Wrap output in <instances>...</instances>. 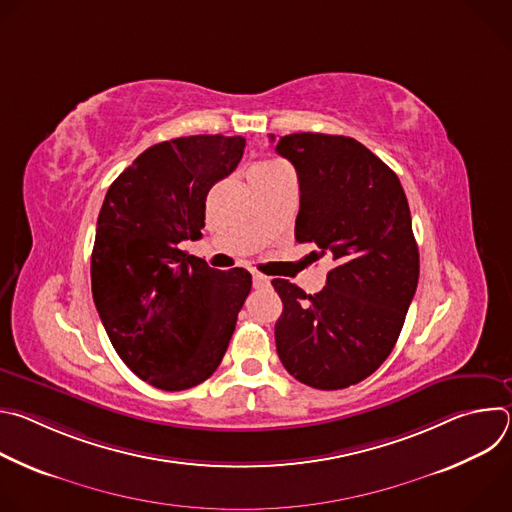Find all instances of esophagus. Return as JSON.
<instances>
[{"label": "esophagus", "mask_w": 512, "mask_h": 512, "mask_svg": "<svg viewBox=\"0 0 512 512\" xmlns=\"http://www.w3.org/2000/svg\"><path fill=\"white\" fill-rule=\"evenodd\" d=\"M253 287L255 289H263V287H271V279L261 275V273H253Z\"/></svg>", "instance_id": "34e87169"}]
</instances>
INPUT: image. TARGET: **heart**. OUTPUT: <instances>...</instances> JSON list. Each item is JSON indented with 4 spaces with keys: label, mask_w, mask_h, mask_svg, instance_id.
I'll use <instances>...</instances> for the list:
<instances>
[{
    "label": "heart",
    "mask_w": 512,
    "mask_h": 512,
    "mask_svg": "<svg viewBox=\"0 0 512 512\" xmlns=\"http://www.w3.org/2000/svg\"><path fill=\"white\" fill-rule=\"evenodd\" d=\"M275 166H279V164H275V162H265V164H259V166H255L253 170H269V168H275Z\"/></svg>",
    "instance_id": "1"
}]
</instances>
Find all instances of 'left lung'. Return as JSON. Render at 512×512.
I'll list each match as a JSON object with an SVG mask.
<instances>
[{
    "label": "left lung",
    "mask_w": 512,
    "mask_h": 512,
    "mask_svg": "<svg viewBox=\"0 0 512 512\" xmlns=\"http://www.w3.org/2000/svg\"><path fill=\"white\" fill-rule=\"evenodd\" d=\"M275 152L300 180L296 239L334 261L314 296L287 279L271 281L283 302L277 354L300 383L346 389L391 354L415 296L419 251L409 204L397 174L352 137L291 133Z\"/></svg>",
    "instance_id": "left-lung-1"
}]
</instances>
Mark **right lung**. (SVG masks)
Listing matches in <instances>:
<instances>
[{"mask_svg": "<svg viewBox=\"0 0 512 512\" xmlns=\"http://www.w3.org/2000/svg\"><path fill=\"white\" fill-rule=\"evenodd\" d=\"M243 150L241 135L156 143L103 200L93 300L121 360L162 391L196 387L216 371L251 291L247 269L218 271L180 249L202 237L206 194L237 168Z\"/></svg>", "mask_w": 512, "mask_h": 512, "instance_id": "1", "label": "right lung"}]
</instances>
